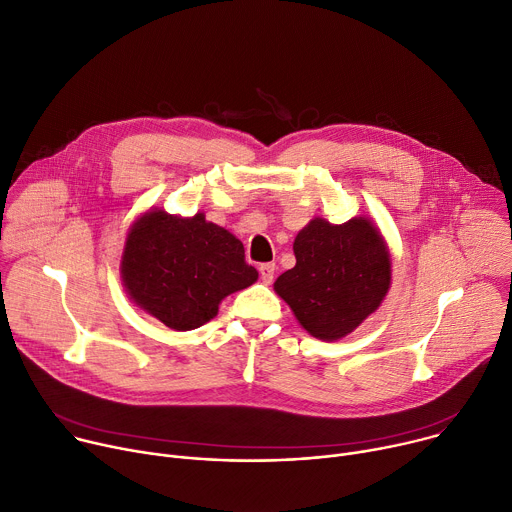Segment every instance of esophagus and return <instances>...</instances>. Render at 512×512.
<instances>
[{
    "label": "esophagus",
    "mask_w": 512,
    "mask_h": 512,
    "mask_svg": "<svg viewBox=\"0 0 512 512\" xmlns=\"http://www.w3.org/2000/svg\"><path fill=\"white\" fill-rule=\"evenodd\" d=\"M259 275H261V282L265 286H269L273 282V275H275V263H263L259 267Z\"/></svg>",
    "instance_id": "obj_1"
}]
</instances>
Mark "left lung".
Returning a JSON list of instances; mask_svg holds the SVG:
<instances>
[{"mask_svg": "<svg viewBox=\"0 0 512 512\" xmlns=\"http://www.w3.org/2000/svg\"><path fill=\"white\" fill-rule=\"evenodd\" d=\"M296 265L273 290L302 329L320 341H339L384 302L392 257L380 228L365 216L343 224L312 218L294 241Z\"/></svg>", "mask_w": 512, "mask_h": 512, "instance_id": "left-lung-1", "label": "left lung"}]
</instances>
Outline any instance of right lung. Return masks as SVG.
I'll return each mask as SVG.
<instances>
[{
    "label": "right lung",
    "instance_id": "right-lung-1",
    "mask_svg": "<svg viewBox=\"0 0 512 512\" xmlns=\"http://www.w3.org/2000/svg\"><path fill=\"white\" fill-rule=\"evenodd\" d=\"M120 277L132 304L173 331H194L259 273L243 243L204 212L183 218L151 208L128 228Z\"/></svg>",
    "mask_w": 512,
    "mask_h": 512
}]
</instances>
